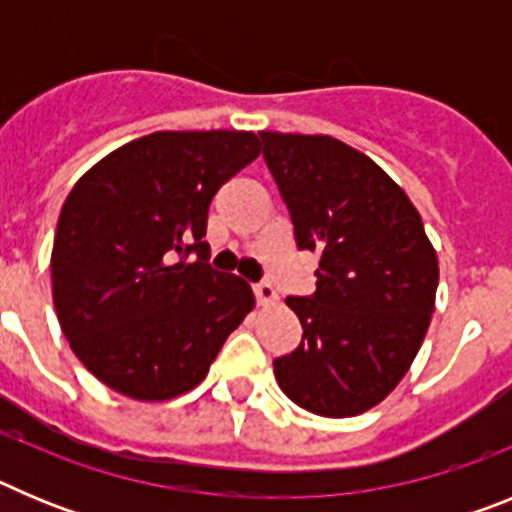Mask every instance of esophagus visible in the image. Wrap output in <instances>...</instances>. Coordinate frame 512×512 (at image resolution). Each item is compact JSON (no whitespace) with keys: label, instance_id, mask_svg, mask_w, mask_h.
Listing matches in <instances>:
<instances>
[{"label":"esophagus","instance_id":"obj_1","mask_svg":"<svg viewBox=\"0 0 512 512\" xmlns=\"http://www.w3.org/2000/svg\"><path fill=\"white\" fill-rule=\"evenodd\" d=\"M253 295H256L259 305H274L277 302V289H274L269 279H261V282L253 284Z\"/></svg>","mask_w":512,"mask_h":512}]
</instances>
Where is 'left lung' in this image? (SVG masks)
<instances>
[{
  "label": "left lung",
  "instance_id": "8db88e82",
  "mask_svg": "<svg viewBox=\"0 0 512 512\" xmlns=\"http://www.w3.org/2000/svg\"><path fill=\"white\" fill-rule=\"evenodd\" d=\"M300 251H318L315 292L287 297L300 346L274 359L289 400L351 418L390 395L431 323L438 259L408 194L330 135L259 133Z\"/></svg>",
  "mask_w": 512,
  "mask_h": 512
}]
</instances>
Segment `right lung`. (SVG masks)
I'll return each instance as SVG.
<instances>
[{"mask_svg": "<svg viewBox=\"0 0 512 512\" xmlns=\"http://www.w3.org/2000/svg\"><path fill=\"white\" fill-rule=\"evenodd\" d=\"M259 153L253 133L164 130L117 148L74 184L53 238V305L99 382L158 402L205 379L253 307L248 282L210 266L207 210Z\"/></svg>", "mask_w": 512, "mask_h": 512, "instance_id": "right-lung-1", "label": "right lung"}]
</instances>
